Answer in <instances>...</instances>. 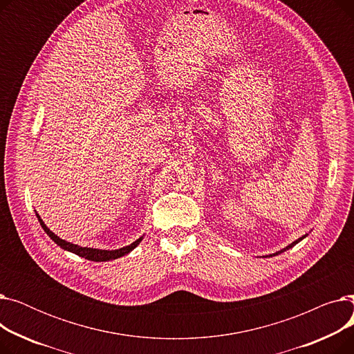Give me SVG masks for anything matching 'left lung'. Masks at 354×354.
<instances>
[{"instance_id": "obj_1", "label": "left lung", "mask_w": 354, "mask_h": 354, "mask_svg": "<svg viewBox=\"0 0 354 354\" xmlns=\"http://www.w3.org/2000/svg\"><path fill=\"white\" fill-rule=\"evenodd\" d=\"M303 238H306V235H304V236H301V238H299V239H297V241H294V243H292V244H290V245H288V247H286V248H284V250H281V251H278V252H275V254H272V255H278V254H281V252H284V251H287V250H288V248H291V247H294V245H295V244H299V243H300V241H301V239H303ZM272 255H271V257H272Z\"/></svg>"}]
</instances>
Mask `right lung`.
Returning a JSON list of instances; mask_svg holds the SVG:
<instances>
[{"mask_svg":"<svg viewBox=\"0 0 354 354\" xmlns=\"http://www.w3.org/2000/svg\"><path fill=\"white\" fill-rule=\"evenodd\" d=\"M35 215H37V218H39V221H40L41 228L46 231V234L54 241L55 244H57L59 247H62L63 250H67V251H70V252H73V254H76V255H79V257H83V258H86V259H90V261L100 263V261H110V259L120 258V257L129 254L133 248H136V247L139 245L140 241L143 239V236H140L139 239H136L135 243H132L130 245L123 247V248H119V250H111V251H107V250H96V248H87V247H79V245H74V244L67 243V241L59 238L54 232H51V231L46 227L43 219L39 216V214H35Z\"/></svg>","mask_w":354,"mask_h":354,"instance_id":"add662e5","label":"right lung"}]
</instances>
